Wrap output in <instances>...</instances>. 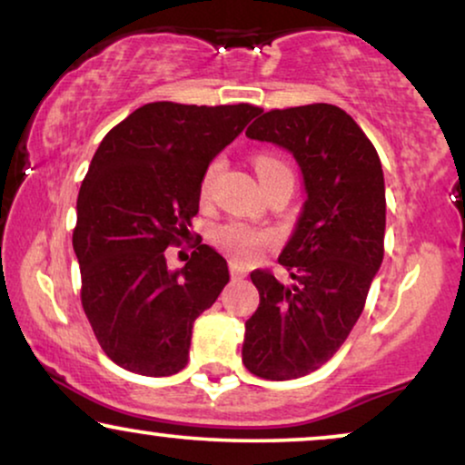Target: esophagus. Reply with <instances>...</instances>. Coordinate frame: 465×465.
I'll return each instance as SVG.
<instances>
[{
    "mask_svg": "<svg viewBox=\"0 0 465 465\" xmlns=\"http://www.w3.org/2000/svg\"><path fill=\"white\" fill-rule=\"evenodd\" d=\"M231 277L234 279V282H241V279L247 277V269L239 262H231Z\"/></svg>",
    "mask_w": 465,
    "mask_h": 465,
    "instance_id": "34e87169",
    "label": "esophagus"
}]
</instances>
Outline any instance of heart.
Instances as JSON below:
<instances>
[{
    "label": "heart",
    "mask_w": 465,
    "mask_h": 465,
    "mask_svg": "<svg viewBox=\"0 0 465 465\" xmlns=\"http://www.w3.org/2000/svg\"><path fill=\"white\" fill-rule=\"evenodd\" d=\"M285 164L275 156L262 154L256 158V171L258 177L269 173L272 169H283ZM220 161H213L209 164L205 175H203L201 182V194L205 196L209 190V183H212L213 175L218 173ZM213 241L218 243L222 250H224L228 256L234 260H241V262H252L262 256V253L269 250V247L275 243V234L271 231H264V228H256L250 224H243V222H228V224H222L213 231Z\"/></svg>",
    "instance_id": "b5f03b06"
}]
</instances>
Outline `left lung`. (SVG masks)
<instances>
[{
	"label": "left lung",
	"mask_w": 465,
	"mask_h": 465,
	"mask_svg": "<svg viewBox=\"0 0 465 465\" xmlns=\"http://www.w3.org/2000/svg\"><path fill=\"white\" fill-rule=\"evenodd\" d=\"M288 150L304 194L279 264L296 283L253 271L260 304L245 322L243 364L256 377L290 381L326 364L364 311L383 262L385 180L377 150L341 107L271 110L245 131Z\"/></svg>",
	"instance_id": "1"
}]
</instances>
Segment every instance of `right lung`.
I'll list each match as a JSON object with an SVG mask.
<instances>
[{
  "instance_id": "add662e5",
  "label": "right lung",
  "mask_w": 465,
  "mask_h": 465,
  "mask_svg": "<svg viewBox=\"0 0 465 465\" xmlns=\"http://www.w3.org/2000/svg\"><path fill=\"white\" fill-rule=\"evenodd\" d=\"M262 112L250 104L156 101L104 137L78 194L74 252L82 307L114 364L171 377L188 364L194 320L228 283V264L201 243L182 269L164 258L199 213L209 163Z\"/></svg>"
}]
</instances>
